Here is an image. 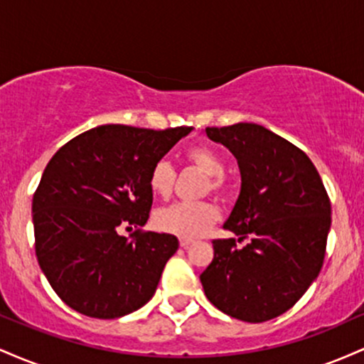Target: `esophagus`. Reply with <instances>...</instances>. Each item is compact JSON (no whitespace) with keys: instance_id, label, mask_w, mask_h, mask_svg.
Listing matches in <instances>:
<instances>
[{"instance_id":"obj_1","label":"esophagus","mask_w":364,"mask_h":364,"mask_svg":"<svg viewBox=\"0 0 364 364\" xmlns=\"http://www.w3.org/2000/svg\"><path fill=\"white\" fill-rule=\"evenodd\" d=\"M191 245H193V241H191V240H183V237H181V240H179V246H181V248H190V246Z\"/></svg>"}]
</instances>
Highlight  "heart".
Wrapping results in <instances>:
<instances>
[{
    "mask_svg": "<svg viewBox=\"0 0 364 364\" xmlns=\"http://www.w3.org/2000/svg\"><path fill=\"white\" fill-rule=\"evenodd\" d=\"M186 159L207 174L205 191L217 195L225 193L224 162L215 150L208 147H193L186 152ZM176 185V171L166 159H161L152 166L149 174V186L154 195L168 198ZM219 220V210L210 202H178L173 205L159 208L154 215L157 229L183 240H196Z\"/></svg>",
    "mask_w": 364,
    "mask_h": 364,
    "instance_id": "obj_1",
    "label": "heart"
}]
</instances>
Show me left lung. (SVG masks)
<instances>
[{
	"label": "left lung",
	"mask_w": 364,
	"mask_h": 364,
	"mask_svg": "<svg viewBox=\"0 0 364 364\" xmlns=\"http://www.w3.org/2000/svg\"><path fill=\"white\" fill-rule=\"evenodd\" d=\"M236 157L241 191L224 229L246 240H214V260L200 275L217 310L260 323L298 303L323 265L330 200L310 157L255 123L205 128Z\"/></svg>",
	"instance_id": "left-lung-1"
}]
</instances>
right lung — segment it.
<instances>
[{
	"label": "right lung",
	"mask_w": 364,
	"mask_h": 364,
	"mask_svg": "<svg viewBox=\"0 0 364 364\" xmlns=\"http://www.w3.org/2000/svg\"><path fill=\"white\" fill-rule=\"evenodd\" d=\"M191 127L102 124L75 136L46 166L32 200L36 255L58 296L82 315L119 318L150 301L178 237L141 231L149 174ZM137 228L132 240L119 229Z\"/></svg>",
	"instance_id": "obj_1"
}]
</instances>
